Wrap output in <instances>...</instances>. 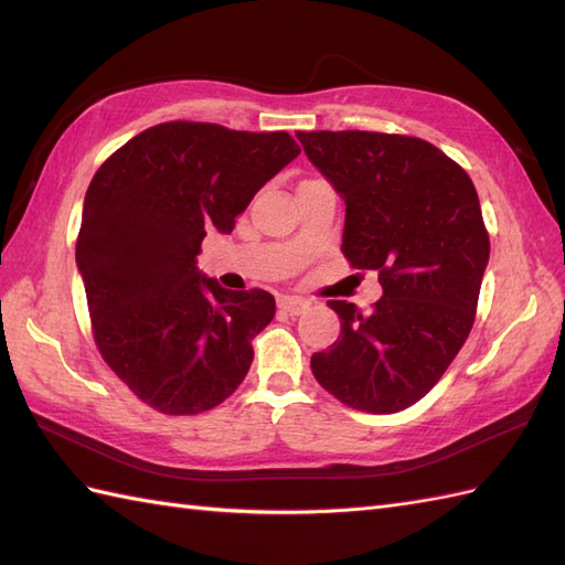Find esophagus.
Returning <instances> with one entry per match:
<instances>
[{"mask_svg": "<svg viewBox=\"0 0 565 565\" xmlns=\"http://www.w3.org/2000/svg\"><path fill=\"white\" fill-rule=\"evenodd\" d=\"M308 306H310V301L301 296H281L279 298V310L286 316H301Z\"/></svg>", "mask_w": 565, "mask_h": 565, "instance_id": "34e87169", "label": "esophagus"}]
</instances>
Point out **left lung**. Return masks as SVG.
Segmentation results:
<instances>
[{
  "label": "left lung",
  "instance_id": "left-lung-1",
  "mask_svg": "<svg viewBox=\"0 0 565 565\" xmlns=\"http://www.w3.org/2000/svg\"><path fill=\"white\" fill-rule=\"evenodd\" d=\"M296 136L344 199V257L354 269H376L383 286L369 313L328 301L342 334L310 356V369L354 411H405L435 388L473 328L490 255L476 186L423 138L374 130Z\"/></svg>",
  "mask_w": 565,
  "mask_h": 565
}]
</instances>
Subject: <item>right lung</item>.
<instances>
[{"label": "right lung", "instance_id": "obj_1", "mask_svg": "<svg viewBox=\"0 0 565 565\" xmlns=\"http://www.w3.org/2000/svg\"><path fill=\"white\" fill-rule=\"evenodd\" d=\"M298 152L286 130L167 121L92 177L75 252L92 334L152 411L206 413L247 376L274 296L221 289L199 274L196 255L211 227L233 233L252 196Z\"/></svg>", "mask_w": 565, "mask_h": 565}]
</instances>
